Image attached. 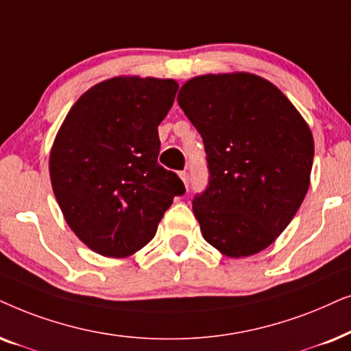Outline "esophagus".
Returning a JSON list of instances; mask_svg holds the SVG:
<instances>
[{
    "mask_svg": "<svg viewBox=\"0 0 351 351\" xmlns=\"http://www.w3.org/2000/svg\"><path fill=\"white\" fill-rule=\"evenodd\" d=\"M180 178H181V181H183V183H184L186 188H188V184H189V175H188V171H180Z\"/></svg>",
    "mask_w": 351,
    "mask_h": 351,
    "instance_id": "esophagus-1",
    "label": "esophagus"
}]
</instances>
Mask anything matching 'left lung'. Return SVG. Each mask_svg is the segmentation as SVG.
<instances>
[{"label":"left lung","instance_id":"left-lung-1","mask_svg":"<svg viewBox=\"0 0 351 351\" xmlns=\"http://www.w3.org/2000/svg\"><path fill=\"white\" fill-rule=\"evenodd\" d=\"M178 104L207 152L208 186L193 200L204 239L230 258L265 250L310 188L315 143L305 119L278 86L247 72L191 78Z\"/></svg>","mask_w":351,"mask_h":351}]
</instances>
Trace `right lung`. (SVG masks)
<instances>
[{
	"label": "right lung",
	"instance_id": "obj_1",
	"mask_svg": "<svg viewBox=\"0 0 351 351\" xmlns=\"http://www.w3.org/2000/svg\"><path fill=\"white\" fill-rule=\"evenodd\" d=\"M171 78L114 77L78 97L49 154V176L65 221L93 252L125 258L156 236L178 175L158 165L157 127L171 109Z\"/></svg>",
	"mask_w": 351,
	"mask_h": 351
}]
</instances>
